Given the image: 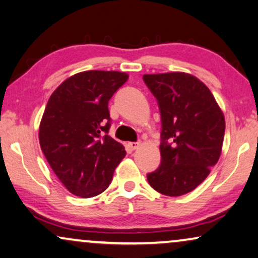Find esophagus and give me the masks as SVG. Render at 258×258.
<instances>
[{
  "label": "esophagus",
  "instance_id": "34e87169",
  "mask_svg": "<svg viewBox=\"0 0 258 258\" xmlns=\"http://www.w3.org/2000/svg\"><path fill=\"white\" fill-rule=\"evenodd\" d=\"M140 146H141L140 142H130V143H128V148H129L130 150H136V149H139Z\"/></svg>",
  "mask_w": 258,
  "mask_h": 258
}]
</instances>
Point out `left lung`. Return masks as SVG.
Masks as SVG:
<instances>
[{
	"mask_svg": "<svg viewBox=\"0 0 258 258\" xmlns=\"http://www.w3.org/2000/svg\"><path fill=\"white\" fill-rule=\"evenodd\" d=\"M143 80L156 97L162 118V162L147 175L148 182L165 196L185 195L220 160L223 111L209 88L191 74H146Z\"/></svg>",
	"mask_w": 258,
	"mask_h": 258,
	"instance_id": "obj_1",
	"label": "left lung"
}]
</instances>
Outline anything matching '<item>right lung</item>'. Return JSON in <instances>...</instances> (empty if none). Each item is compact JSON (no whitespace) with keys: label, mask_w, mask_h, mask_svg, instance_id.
Listing matches in <instances>:
<instances>
[{"label":"right lung","mask_w":258,"mask_h":258,"mask_svg":"<svg viewBox=\"0 0 258 258\" xmlns=\"http://www.w3.org/2000/svg\"><path fill=\"white\" fill-rule=\"evenodd\" d=\"M128 77L122 72L77 73L49 98L40 123V146L74 195L89 199L103 192L125 156L124 147L107 135L111 121L108 102Z\"/></svg>","instance_id":"1"}]
</instances>
